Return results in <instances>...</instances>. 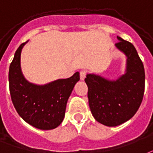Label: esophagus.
Listing matches in <instances>:
<instances>
[{
	"label": "esophagus",
	"instance_id": "esophagus-1",
	"mask_svg": "<svg viewBox=\"0 0 153 153\" xmlns=\"http://www.w3.org/2000/svg\"><path fill=\"white\" fill-rule=\"evenodd\" d=\"M80 79L84 80V79L86 78V75H87V71H80Z\"/></svg>",
	"mask_w": 153,
	"mask_h": 153
}]
</instances>
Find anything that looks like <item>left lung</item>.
<instances>
[{
  "label": "left lung",
  "instance_id": "obj_1",
  "mask_svg": "<svg viewBox=\"0 0 153 153\" xmlns=\"http://www.w3.org/2000/svg\"><path fill=\"white\" fill-rule=\"evenodd\" d=\"M115 44L127 57L126 74L115 81L93 74H87L88 102L93 117L107 126H116L131 119L143 100L145 83L143 64L130 42L117 36Z\"/></svg>",
  "mask_w": 153,
  "mask_h": 153
}]
</instances>
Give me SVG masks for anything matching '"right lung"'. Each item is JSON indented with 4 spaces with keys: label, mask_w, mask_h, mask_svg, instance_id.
<instances>
[{
    "label": "right lung",
    "mask_w": 153,
    "mask_h": 153,
    "mask_svg": "<svg viewBox=\"0 0 153 153\" xmlns=\"http://www.w3.org/2000/svg\"><path fill=\"white\" fill-rule=\"evenodd\" d=\"M22 43L10 65V97L19 116L26 123L40 130H52L62 123L69 97L79 80V73L65 79H57L45 85H36L25 79L20 65Z\"/></svg>",
    "instance_id": "right-lung-1"
}]
</instances>
